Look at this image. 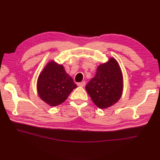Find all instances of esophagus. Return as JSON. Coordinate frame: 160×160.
Instances as JSON below:
<instances>
[{"mask_svg": "<svg viewBox=\"0 0 160 160\" xmlns=\"http://www.w3.org/2000/svg\"><path fill=\"white\" fill-rule=\"evenodd\" d=\"M85 84H86V82H78V83H77V85L78 86H80V87H84L85 86Z\"/></svg>", "mask_w": 160, "mask_h": 160, "instance_id": "obj_1", "label": "esophagus"}]
</instances>
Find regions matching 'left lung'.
I'll return each instance as SVG.
<instances>
[{
  "mask_svg": "<svg viewBox=\"0 0 160 160\" xmlns=\"http://www.w3.org/2000/svg\"><path fill=\"white\" fill-rule=\"evenodd\" d=\"M122 72L114 58L98 67L96 76L86 86L91 100L100 108H106L116 103L122 96Z\"/></svg>",
  "mask_w": 160,
  "mask_h": 160,
  "instance_id": "left-lung-1",
  "label": "left lung"
}]
</instances>
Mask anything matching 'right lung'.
Instances as JSON below:
<instances>
[{"mask_svg": "<svg viewBox=\"0 0 160 160\" xmlns=\"http://www.w3.org/2000/svg\"><path fill=\"white\" fill-rule=\"evenodd\" d=\"M77 85L62 65L50 62L40 74L37 89L40 98L50 106L64 102Z\"/></svg>", "mask_w": 160, "mask_h": 160, "instance_id": "obj_1", "label": "right lung"}]
</instances>
